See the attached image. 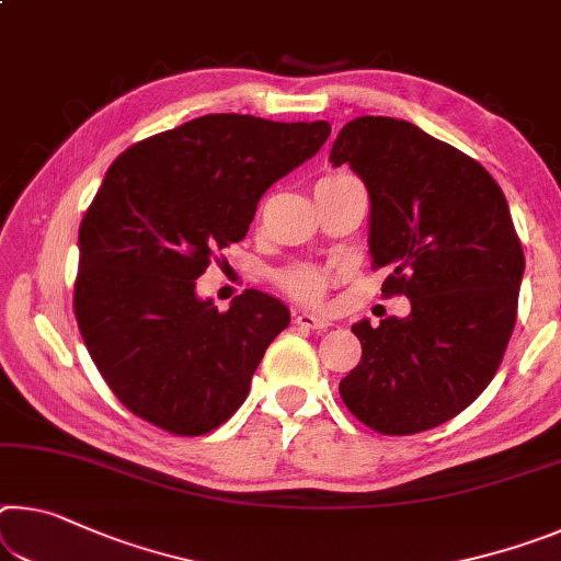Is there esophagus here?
<instances>
[{"instance_id": "esophagus-1", "label": "esophagus", "mask_w": 561, "mask_h": 561, "mask_svg": "<svg viewBox=\"0 0 561 561\" xmlns=\"http://www.w3.org/2000/svg\"><path fill=\"white\" fill-rule=\"evenodd\" d=\"M295 324L297 327H305V329H319V332H324L329 327V322L324 317H317L312 312H297L295 314Z\"/></svg>"}]
</instances>
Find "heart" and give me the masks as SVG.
<instances>
[{
    "label": "heart",
    "mask_w": 561,
    "mask_h": 561,
    "mask_svg": "<svg viewBox=\"0 0 561 561\" xmlns=\"http://www.w3.org/2000/svg\"><path fill=\"white\" fill-rule=\"evenodd\" d=\"M344 174L340 176H327V180H342ZM279 287L291 295L295 299L301 301H319L324 297L327 284H329V274L319 266H309V264H297L289 266V270L279 272L277 277Z\"/></svg>",
    "instance_id": "1"
}]
</instances>
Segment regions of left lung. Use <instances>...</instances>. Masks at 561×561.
<instances>
[{
  "label": "left lung",
  "mask_w": 561,
  "mask_h": 561,
  "mask_svg": "<svg viewBox=\"0 0 561 561\" xmlns=\"http://www.w3.org/2000/svg\"><path fill=\"white\" fill-rule=\"evenodd\" d=\"M329 162L369 192V254L385 295L412 312L352 327L362 362L340 381L359 422L381 434L444 424L484 392L517 322L524 252L486 169L412 122L359 117Z\"/></svg>",
  "instance_id": "8db88e82"
}]
</instances>
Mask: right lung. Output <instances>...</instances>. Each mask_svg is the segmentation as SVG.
<instances>
[{
	"label": "right lung",
	"mask_w": 561,
	"mask_h": 561,
	"mask_svg": "<svg viewBox=\"0 0 561 561\" xmlns=\"http://www.w3.org/2000/svg\"><path fill=\"white\" fill-rule=\"evenodd\" d=\"M327 122L204 114L131 145L79 227L75 314L106 385L182 437L217 430L249 394L289 309L247 289L219 312L197 297L211 254L244 239L270 186L312 159Z\"/></svg>",
	"instance_id": "add662e5"
}]
</instances>
